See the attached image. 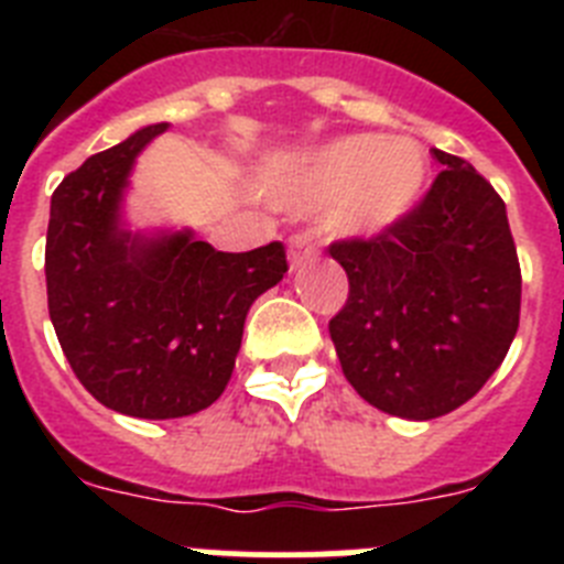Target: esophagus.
<instances>
[{
  "label": "esophagus",
  "instance_id": "1",
  "mask_svg": "<svg viewBox=\"0 0 564 564\" xmlns=\"http://www.w3.org/2000/svg\"><path fill=\"white\" fill-rule=\"evenodd\" d=\"M316 242L311 239V234H296L291 239V251H288V259H291V268L296 271L299 265H305V262H313L316 259Z\"/></svg>",
  "mask_w": 564,
  "mask_h": 564
}]
</instances>
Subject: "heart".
Returning <instances> with one entry per match:
<instances>
[{
    "label": "heart",
    "instance_id": "1",
    "mask_svg": "<svg viewBox=\"0 0 564 564\" xmlns=\"http://www.w3.org/2000/svg\"><path fill=\"white\" fill-rule=\"evenodd\" d=\"M426 174V154L410 138L350 134L313 152L296 169L288 203L302 212L330 208L336 231L370 237L412 212Z\"/></svg>",
    "mask_w": 564,
    "mask_h": 564
}]
</instances>
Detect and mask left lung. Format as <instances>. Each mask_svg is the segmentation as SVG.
<instances>
[{
	"label": "left lung",
	"instance_id": "left-lung-1",
	"mask_svg": "<svg viewBox=\"0 0 564 564\" xmlns=\"http://www.w3.org/2000/svg\"><path fill=\"white\" fill-rule=\"evenodd\" d=\"M395 226L330 242L350 293L330 338L352 390L412 421L482 390L520 327L522 273L506 203L457 154Z\"/></svg>",
	"mask_w": 564,
	"mask_h": 564
}]
</instances>
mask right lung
<instances>
[{"mask_svg":"<svg viewBox=\"0 0 564 564\" xmlns=\"http://www.w3.org/2000/svg\"><path fill=\"white\" fill-rule=\"evenodd\" d=\"M166 123L69 172L50 200L47 311L89 395L132 417H183L226 390L248 307L285 276L282 242L226 253L192 234L121 228L132 163Z\"/></svg>","mask_w":564,"mask_h":564,"instance_id":"obj_1","label":"right lung"}]
</instances>
